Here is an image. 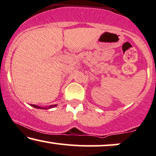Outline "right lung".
Segmentation results:
<instances>
[{"label":"right lung","mask_w":156,"mask_h":156,"mask_svg":"<svg viewBox=\"0 0 156 156\" xmlns=\"http://www.w3.org/2000/svg\"><path fill=\"white\" fill-rule=\"evenodd\" d=\"M30 106H32V107H35V108H37V109H50V108L55 107L56 106H57V104H55V105H50V106H49V107H39V106H37V105H34V104H31Z\"/></svg>","instance_id":"1"}]
</instances>
